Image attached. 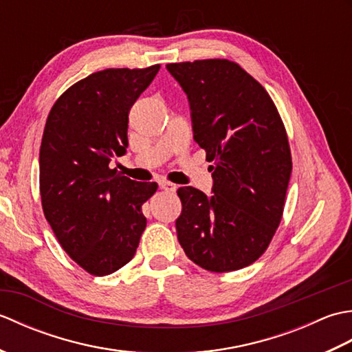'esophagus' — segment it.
Listing matches in <instances>:
<instances>
[{"instance_id":"34e87169","label":"esophagus","mask_w":352,"mask_h":352,"mask_svg":"<svg viewBox=\"0 0 352 352\" xmlns=\"http://www.w3.org/2000/svg\"><path fill=\"white\" fill-rule=\"evenodd\" d=\"M159 186L163 189V190H168V192H175L177 190V184L170 183L168 180H160L159 182Z\"/></svg>"}]
</instances>
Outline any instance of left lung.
Listing matches in <instances>:
<instances>
[{"label":"left lung","instance_id":"1","mask_svg":"<svg viewBox=\"0 0 352 352\" xmlns=\"http://www.w3.org/2000/svg\"><path fill=\"white\" fill-rule=\"evenodd\" d=\"M188 95L193 139L206 149L213 186L177 190V237L212 272L254 263L280 226L292 174L286 130L271 96L237 63L208 58L166 65Z\"/></svg>","mask_w":352,"mask_h":352}]
</instances>
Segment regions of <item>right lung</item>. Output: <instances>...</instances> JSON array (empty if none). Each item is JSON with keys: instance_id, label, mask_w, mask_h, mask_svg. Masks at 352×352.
Here are the masks:
<instances>
[{"instance_id": "obj_1", "label": "right lung", "mask_w": 352, "mask_h": 352, "mask_svg": "<svg viewBox=\"0 0 352 352\" xmlns=\"http://www.w3.org/2000/svg\"><path fill=\"white\" fill-rule=\"evenodd\" d=\"M159 69L91 74L56 101L45 124L39 153L45 218L68 256L96 276L129 263L146 227L142 204L157 183L130 180L110 163L126 153L129 111Z\"/></svg>"}]
</instances>
